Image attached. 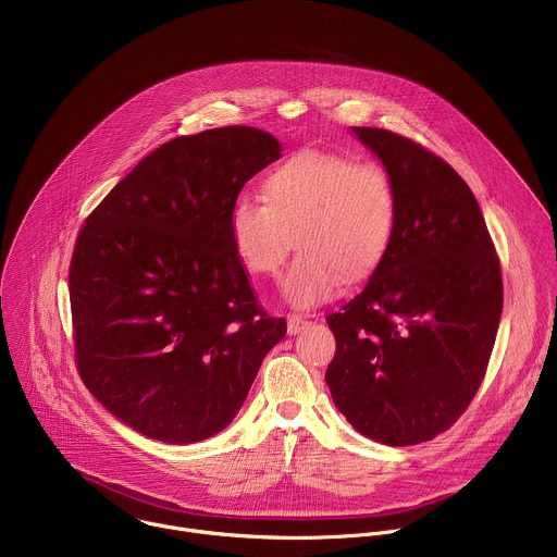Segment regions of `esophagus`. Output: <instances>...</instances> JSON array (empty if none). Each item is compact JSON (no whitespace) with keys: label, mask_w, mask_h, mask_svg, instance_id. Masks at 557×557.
<instances>
[{"label":"esophagus","mask_w":557,"mask_h":557,"mask_svg":"<svg viewBox=\"0 0 557 557\" xmlns=\"http://www.w3.org/2000/svg\"><path fill=\"white\" fill-rule=\"evenodd\" d=\"M309 324H311V322H309L307 318L298 315V313H289V315H287V331H289V335H296V333L305 331Z\"/></svg>","instance_id":"34e87169"}]
</instances>
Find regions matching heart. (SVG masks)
Returning <instances> with one entry per match:
<instances>
[{
    "label": "heart",
    "instance_id": "1",
    "mask_svg": "<svg viewBox=\"0 0 557 557\" xmlns=\"http://www.w3.org/2000/svg\"><path fill=\"white\" fill-rule=\"evenodd\" d=\"M263 199L239 198L228 235L242 268L278 274L292 237L300 250L283 278L285 298L300 309L333 298L344 276L363 281L385 261L398 224V194L374 161L333 152H300L263 181Z\"/></svg>",
    "mask_w": 557,
    "mask_h": 557
}]
</instances>
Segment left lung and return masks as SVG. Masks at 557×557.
<instances>
[{"mask_svg": "<svg viewBox=\"0 0 557 557\" xmlns=\"http://www.w3.org/2000/svg\"><path fill=\"white\" fill-rule=\"evenodd\" d=\"M389 172L398 224L385 261L326 318V385L366 437L411 446L450 429L474 398L503 311L500 263L463 178L424 146L357 128Z\"/></svg>", "mask_w": 557, "mask_h": 557, "instance_id": "1", "label": "left lung"}]
</instances>
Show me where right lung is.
Segmentation results:
<instances>
[{"instance_id":"obj_1","label":"right lung","mask_w":557,"mask_h":557,"mask_svg":"<svg viewBox=\"0 0 557 557\" xmlns=\"http://www.w3.org/2000/svg\"><path fill=\"white\" fill-rule=\"evenodd\" d=\"M278 157L281 144L250 126L176 137L78 233L70 300L81 379L152 440L220 433L287 333L259 305L228 235L239 191Z\"/></svg>"}]
</instances>
